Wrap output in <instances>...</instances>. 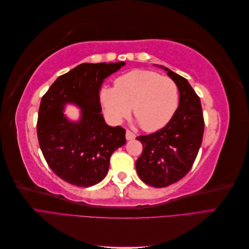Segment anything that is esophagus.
Returning a JSON list of instances; mask_svg holds the SVG:
<instances>
[{
    "instance_id": "esophagus-1",
    "label": "esophagus",
    "mask_w": 249,
    "mask_h": 249,
    "mask_svg": "<svg viewBox=\"0 0 249 249\" xmlns=\"http://www.w3.org/2000/svg\"><path fill=\"white\" fill-rule=\"evenodd\" d=\"M135 137H136V135H135L133 132H131L130 130H126V132H125L126 140H133Z\"/></svg>"
}]
</instances>
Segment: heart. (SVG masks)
Segmentation results:
<instances>
[{
  "mask_svg": "<svg viewBox=\"0 0 249 249\" xmlns=\"http://www.w3.org/2000/svg\"><path fill=\"white\" fill-rule=\"evenodd\" d=\"M178 88L170 78L150 71H133L115 81L114 88L102 91L107 117L119 123L133 114L144 131L154 132L166 124L177 109Z\"/></svg>",
  "mask_w": 249,
  "mask_h": 249,
  "instance_id": "heart-1",
  "label": "heart"
}]
</instances>
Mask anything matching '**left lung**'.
I'll return each mask as SVG.
<instances>
[{"mask_svg": "<svg viewBox=\"0 0 249 249\" xmlns=\"http://www.w3.org/2000/svg\"><path fill=\"white\" fill-rule=\"evenodd\" d=\"M165 70L178 88V107L161 130L136 138L143 146L136 161L137 173L145 184L156 188L175 184L190 171L205 130L199 96L184 77Z\"/></svg>", "mask_w": 249, "mask_h": 249, "instance_id": "obj_1", "label": "left lung"}]
</instances>
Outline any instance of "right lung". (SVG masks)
<instances>
[{"instance_id":"1","label":"right lung","mask_w":249,"mask_h":249,"mask_svg":"<svg viewBox=\"0 0 249 249\" xmlns=\"http://www.w3.org/2000/svg\"><path fill=\"white\" fill-rule=\"evenodd\" d=\"M124 62L83 63L60 76L42 96L37 137L50 168L65 182L93 186L106 177L110 158L125 143V130L109 126L101 113L99 90L105 78ZM66 102L82 108L79 123H70L62 110Z\"/></svg>"}]
</instances>
